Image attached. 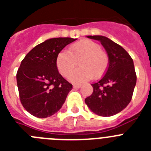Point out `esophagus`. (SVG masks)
<instances>
[{
  "instance_id": "obj_1",
  "label": "esophagus",
  "mask_w": 151,
  "mask_h": 151,
  "mask_svg": "<svg viewBox=\"0 0 151 151\" xmlns=\"http://www.w3.org/2000/svg\"><path fill=\"white\" fill-rule=\"evenodd\" d=\"M81 86H82L81 85H73L74 88H81Z\"/></svg>"
}]
</instances>
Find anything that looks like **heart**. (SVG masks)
<instances>
[{"label":"heart","instance_id":"b5f03b06","mask_svg":"<svg viewBox=\"0 0 151 151\" xmlns=\"http://www.w3.org/2000/svg\"><path fill=\"white\" fill-rule=\"evenodd\" d=\"M78 60L80 67L69 75V80L80 83L98 78L106 73L109 66V57L101 50V45L91 40L83 39L76 41L68 50H61L56 58V65L59 73L66 77L73 70Z\"/></svg>","mask_w":151,"mask_h":151}]
</instances>
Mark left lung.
Instances as JSON below:
<instances>
[{"label": "left lung", "mask_w": 151, "mask_h": 151, "mask_svg": "<svg viewBox=\"0 0 151 151\" xmlns=\"http://www.w3.org/2000/svg\"><path fill=\"white\" fill-rule=\"evenodd\" d=\"M99 41L109 57L105 75L92 84L93 93L85 100L93 113L101 116H111L122 111L130 103L136 85L132 58L125 49L102 35H88Z\"/></svg>", "instance_id": "obj_1"}]
</instances>
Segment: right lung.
Returning a JSON list of instances; mask_svg holds the SVG:
<instances>
[{"instance_id": "right-lung-1", "label": "right lung", "mask_w": 151, "mask_h": 151, "mask_svg": "<svg viewBox=\"0 0 151 151\" xmlns=\"http://www.w3.org/2000/svg\"><path fill=\"white\" fill-rule=\"evenodd\" d=\"M72 38H54L35 46L22 60L17 73L19 99L23 107L34 116H51L62 107L73 85L58 72L57 54Z\"/></svg>"}]
</instances>
